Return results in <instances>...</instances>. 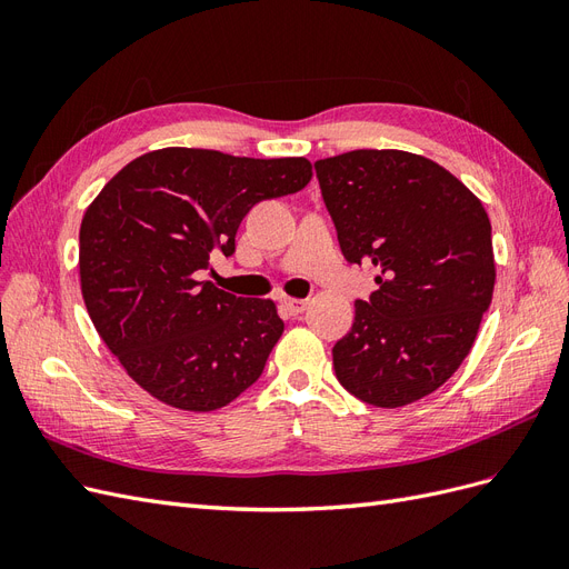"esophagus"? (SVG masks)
<instances>
[{
    "label": "esophagus",
    "mask_w": 569,
    "mask_h": 569,
    "mask_svg": "<svg viewBox=\"0 0 569 569\" xmlns=\"http://www.w3.org/2000/svg\"><path fill=\"white\" fill-rule=\"evenodd\" d=\"M280 303L287 308V311H289L291 316H299V313H303V311H306V306H308V301H306V299H295V297H282V299H280Z\"/></svg>",
    "instance_id": "1"
}]
</instances>
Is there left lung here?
Wrapping results in <instances>:
<instances>
[{
  "mask_svg": "<svg viewBox=\"0 0 569 569\" xmlns=\"http://www.w3.org/2000/svg\"><path fill=\"white\" fill-rule=\"evenodd\" d=\"M316 176L343 258L377 272L332 349L337 380L370 406H408L472 349L496 282L489 216L449 170L399 149L320 159Z\"/></svg>",
  "mask_w": 569,
  "mask_h": 569,
  "instance_id": "obj_1",
  "label": "left lung"
}]
</instances>
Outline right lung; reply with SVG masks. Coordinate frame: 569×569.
Returning <instances> with one entry per match:
<instances>
[{
    "label": "right lung",
    "instance_id": "1",
    "mask_svg": "<svg viewBox=\"0 0 569 569\" xmlns=\"http://www.w3.org/2000/svg\"><path fill=\"white\" fill-rule=\"evenodd\" d=\"M313 178L306 159L213 149L149 151L116 173L80 226V287L109 351L132 380L182 410H216L261 377L284 332L270 299L199 280L234 253L239 222Z\"/></svg>",
    "mask_w": 569,
    "mask_h": 569
}]
</instances>
